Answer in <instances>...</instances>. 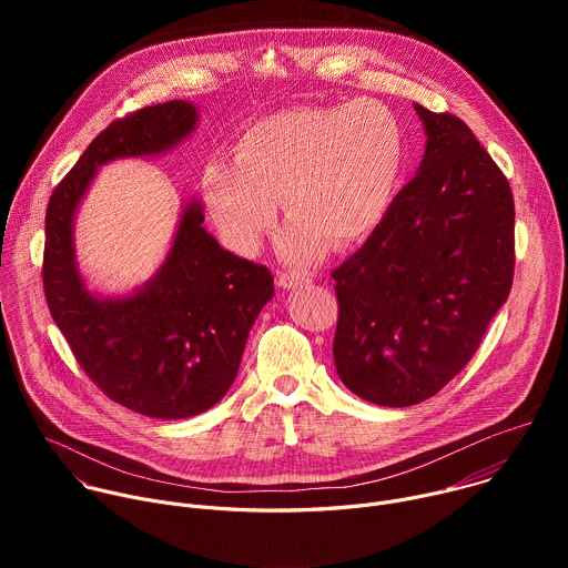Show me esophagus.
Returning <instances> with one entry per match:
<instances>
[{
  "instance_id": "obj_1",
  "label": "esophagus",
  "mask_w": 568,
  "mask_h": 568,
  "mask_svg": "<svg viewBox=\"0 0 568 568\" xmlns=\"http://www.w3.org/2000/svg\"><path fill=\"white\" fill-rule=\"evenodd\" d=\"M310 283V276L301 274V272H281L278 274V287L283 290H294V287H303Z\"/></svg>"
}]
</instances>
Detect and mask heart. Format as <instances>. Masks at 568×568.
<instances>
[{
    "label": "heart",
    "mask_w": 568,
    "mask_h": 568,
    "mask_svg": "<svg viewBox=\"0 0 568 568\" xmlns=\"http://www.w3.org/2000/svg\"><path fill=\"white\" fill-rule=\"evenodd\" d=\"M404 169V136L377 101L294 108L250 125L233 164L211 161L204 202L226 245L252 256L276 224V200L292 222L281 240L298 263L368 237L390 211Z\"/></svg>",
    "instance_id": "b5f03b06"
}]
</instances>
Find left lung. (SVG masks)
Segmentation results:
<instances>
[{
    "label": "left lung",
    "instance_id": "1",
    "mask_svg": "<svg viewBox=\"0 0 568 568\" xmlns=\"http://www.w3.org/2000/svg\"><path fill=\"white\" fill-rule=\"evenodd\" d=\"M427 148L382 224L335 272V366L362 399L412 407L454 379L508 301L510 184L458 116L416 103Z\"/></svg>",
    "mask_w": 568,
    "mask_h": 568
}]
</instances>
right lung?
I'll return each mask as SVG.
<instances>
[{"label":"right lung","instance_id":"1","mask_svg":"<svg viewBox=\"0 0 568 568\" xmlns=\"http://www.w3.org/2000/svg\"><path fill=\"white\" fill-rule=\"evenodd\" d=\"M197 123L189 101L112 121L53 189L47 206L42 283L49 312L75 362L116 404L180 420L211 409L233 384L263 305L274 296L265 265L222 250L191 202L169 258L130 296H94L75 267L73 215L97 171L112 159L159 154Z\"/></svg>","mask_w":568,"mask_h":568}]
</instances>
